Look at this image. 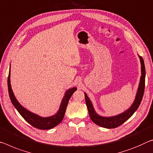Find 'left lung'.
<instances>
[{
    "instance_id": "1",
    "label": "left lung",
    "mask_w": 153,
    "mask_h": 153,
    "mask_svg": "<svg viewBox=\"0 0 153 153\" xmlns=\"http://www.w3.org/2000/svg\"><path fill=\"white\" fill-rule=\"evenodd\" d=\"M140 62H141V74L142 76L140 77L139 86H138L137 94L135 96V100L131 107L125 111L124 112L116 116H110V117H105V116H101L97 114L93 108V104L90 100L88 97L87 96L86 93H84L85 95V101L88 108L89 116L91 117V119L93 120V122L95 123L100 127L107 129H114V128L118 127V126L123 124L126 120H127L131 116L135 111L137 110L138 107L140 105L142 99L144 95V88H145V77H146V70H145L144 62L142 56H140Z\"/></svg>"
}]
</instances>
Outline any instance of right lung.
Returning <instances> with one entry per match:
<instances>
[{
	"instance_id": "right-lung-1",
	"label": "right lung",
	"mask_w": 153,
	"mask_h": 153,
	"mask_svg": "<svg viewBox=\"0 0 153 153\" xmlns=\"http://www.w3.org/2000/svg\"><path fill=\"white\" fill-rule=\"evenodd\" d=\"M7 84H8V91L9 97L11 101V103L14 105V107L20 114L22 116L26 122H28L33 127L37 128L39 129H50L57 126L59 123H61L65 116V111H66L67 106L69 99L71 98L73 93L77 90L76 87L69 88L65 92V96L62 99L61 103H60L59 111L54 115L49 116V117H42V116L35 114L31 111L24 108L21 104L17 100L15 95L11 89V86L10 83V69L9 72L8 79H7Z\"/></svg>"
}]
</instances>
